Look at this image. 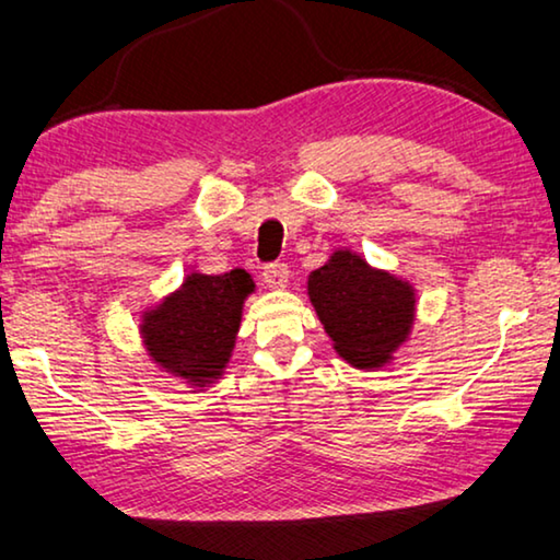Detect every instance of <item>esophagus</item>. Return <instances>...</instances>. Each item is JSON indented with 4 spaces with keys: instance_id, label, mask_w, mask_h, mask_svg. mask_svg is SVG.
I'll return each instance as SVG.
<instances>
[{
    "instance_id": "obj_1",
    "label": "esophagus",
    "mask_w": 560,
    "mask_h": 560,
    "mask_svg": "<svg viewBox=\"0 0 560 560\" xmlns=\"http://www.w3.org/2000/svg\"><path fill=\"white\" fill-rule=\"evenodd\" d=\"M288 278H290V270L285 262H270L262 267V280L267 288H272V290L288 288Z\"/></svg>"
}]
</instances>
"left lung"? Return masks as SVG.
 Masks as SVG:
<instances>
[{
    "label": "left lung",
    "instance_id": "8db88e82",
    "mask_svg": "<svg viewBox=\"0 0 560 560\" xmlns=\"http://www.w3.org/2000/svg\"><path fill=\"white\" fill-rule=\"evenodd\" d=\"M307 295L336 353L355 369L386 366L415 326V288L351 249L307 275Z\"/></svg>",
    "mask_w": 560,
    "mask_h": 560
}]
</instances>
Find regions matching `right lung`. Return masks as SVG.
Returning <instances> with one entry per match:
<instances>
[{"instance_id": "right-lung-1", "label": "right lung", "mask_w": 560, "mask_h": 560, "mask_svg": "<svg viewBox=\"0 0 560 560\" xmlns=\"http://www.w3.org/2000/svg\"><path fill=\"white\" fill-rule=\"evenodd\" d=\"M253 290L245 270L186 275L179 290L143 311L141 338L153 363L194 388L222 378L237 340L242 303Z\"/></svg>"}]
</instances>
